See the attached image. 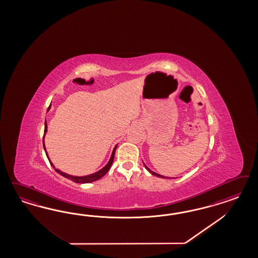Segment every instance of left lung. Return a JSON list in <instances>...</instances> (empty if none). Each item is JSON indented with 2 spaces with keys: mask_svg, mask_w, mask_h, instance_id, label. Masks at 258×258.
Returning <instances> with one entry per match:
<instances>
[{
  "mask_svg": "<svg viewBox=\"0 0 258 258\" xmlns=\"http://www.w3.org/2000/svg\"><path fill=\"white\" fill-rule=\"evenodd\" d=\"M144 165H145V167L147 168V170L150 173V174H152V175H154V176H156V177H158V178H168V177H164V176H163V175H160V174H158V173H156V172H153L152 170H150L149 169V167L146 165V164H144Z\"/></svg>",
  "mask_w": 258,
  "mask_h": 258,
  "instance_id": "1",
  "label": "left lung"
}]
</instances>
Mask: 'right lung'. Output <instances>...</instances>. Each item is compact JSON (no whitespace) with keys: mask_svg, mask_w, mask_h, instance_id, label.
Instances as JSON below:
<instances>
[{"mask_svg":"<svg viewBox=\"0 0 258 258\" xmlns=\"http://www.w3.org/2000/svg\"><path fill=\"white\" fill-rule=\"evenodd\" d=\"M48 109H50V106H49V108H48ZM46 132L47 123L46 121H45V125H44V135H43V148H44V150H45L47 158H48V160H49V162H50L51 165L53 166V168H55V171L57 172L58 174H60V175L63 176V177H65V178H67V179H69V180H73V181H75V182H78V183H89V182H93L94 180H99V179H101L102 177H103V176H105V175H106V173L109 171V169L110 168V166H111V164H112V162H113L114 154H115V150H116L117 146H115V147H114V149L112 150V153H111V156H110V159H109L108 164H106V165H105L102 169H100L99 171L95 172V173H93V174H90V175H87V176L78 177V176H72V175L66 174V173H64V172H61L60 170L56 169L55 166H54V164L51 163V161H50L49 157L47 155L46 149H45V146H44V136H45V133H46Z\"/></svg>","mask_w":258,"mask_h":258,"instance_id":"add662e5","label":"right lung"}]
</instances>
